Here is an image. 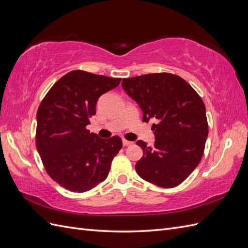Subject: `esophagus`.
I'll use <instances>...</instances> for the list:
<instances>
[{
  "instance_id": "esophagus-1",
  "label": "esophagus",
  "mask_w": 248,
  "mask_h": 248,
  "mask_svg": "<svg viewBox=\"0 0 248 248\" xmlns=\"http://www.w3.org/2000/svg\"><path fill=\"white\" fill-rule=\"evenodd\" d=\"M122 142H123V146H130L131 144H132V141H129V140H122Z\"/></svg>"
}]
</instances>
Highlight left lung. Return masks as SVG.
I'll return each mask as SVG.
<instances>
[{
    "instance_id": "8db88e82",
    "label": "left lung",
    "mask_w": 248,
    "mask_h": 248,
    "mask_svg": "<svg viewBox=\"0 0 248 248\" xmlns=\"http://www.w3.org/2000/svg\"><path fill=\"white\" fill-rule=\"evenodd\" d=\"M122 88L140 106L142 121H157L154 146L137 141L144 152L136 164L138 175L163 188L182 183L200 163L208 137L200 95L182 78L167 72L123 78Z\"/></svg>"
}]
</instances>
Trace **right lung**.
Segmentation results:
<instances>
[{"label":"right lung","mask_w":248,"mask_h":248,"mask_svg":"<svg viewBox=\"0 0 248 248\" xmlns=\"http://www.w3.org/2000/svg\"><path fill=\"white\" fill-rule=\"evenodd\" d=\"M121 78L70 71L50 88L37 110L36 146L48 176L64 188L85 192L107 179L122 148L119 137L100 139L86 127L99 97Z\"/></svg>","instance_id":"obj_1"}]
</instances>
